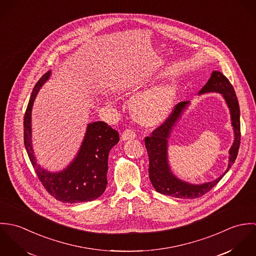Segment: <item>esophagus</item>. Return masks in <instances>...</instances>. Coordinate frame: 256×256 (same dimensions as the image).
<instances>
[{"instance_id": "1", "label": "esophagus", "mask_w": 256, "mask_h": 256, "mask_svg": "<svg viewBox=\"0 0 256 256\" xmlns=\"http://www.w3.org/2000/svg\"><path fill=\"white\" fill-rule=\"evenodd\" d=\"M136 138V134L130 130V129H127L125 130L122 134H121V141H127V140H131V139H135Z\"/></svg>"}]
</instances>
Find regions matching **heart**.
<instances>
[{
  "mask_svg": "<svg viewBox=\"0 0 256 256\" xmlns=\"http://www.w3.org/2000/svg\"><path fill=\"white\" fill-rule=\"evenodd\" d=\"M178 92L180 86L176 82H164L150 86L131 102L134 118L146 126L162 123L174 108Z\"/></svg>",
  "mask_w": 256,
  "mask_h": 256,
  "instance_id": "b5f03b06",
  "label": "heart"
}]
</instances>
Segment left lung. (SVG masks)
<instances>
[{"mask_svg": "<svg viewBox=\"0 0 256 256\" xmlns=\"http://www.w3.org/2000/svg\"><path fill=\"white\" fill-rule=\"evenodd\" d=\"M210 92L220 94L230 110L234 138V143L228 150V164L226 170L215 180L200 184L184 182L172 172L168 156V139L174 127L182 119L183 113L190 104L189 102H182L176 106L174 111L166 120V122L158 128H156L150 137H146L145 139V145L150 160L148 176L156 192L176 198L194 199L201 197L219 182L234 164L240 144V121L238 102L230 80L219 71L212 72L211 78L202 88L198 94L200 96Z\"/></svg>", "mask_w": 256, "mask_h": 256, "instance_id": "1", "label": "left lung"}]
</instances>
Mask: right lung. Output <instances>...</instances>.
Wrapping results in <instances>:
<instances>
[{
    "label": "right lung",
    "instance_id": "obj_1",
    "mask_svg": "<svg viewBox=\"0 0 256 256\" xmlns=\"http://www.w3.org/2000/svg\"><path fill=\"white\" fill-rule=\"evenodd\" d=\"M51 71L44 74L32 90L24 121V146L39 180L57 200L64 203L92 201L106 188L110 150L119 142L118 132L104 121L88 123L82 145L73 160L60 172H49L37 162L32 146V112L41 86L49 80Z\"/></svg>",
    "mask_w": 256,
    "mask_h": 256
}]
</instances>
